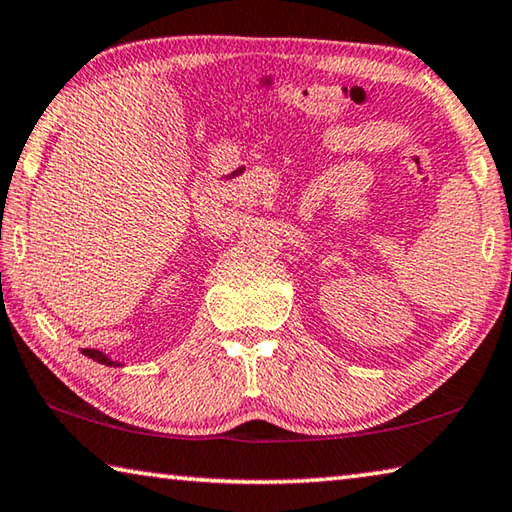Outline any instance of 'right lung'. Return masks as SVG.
<instances>
[{"label":"right lung","instance_id":"add662e5","mask_svg":"<svg viewBox=\"0 0 512 512\" xmlns=\"http://www.w3.org/2000/svg\"><path fill=\"white\" fill-rule=\"evenodd\" d=\"M83 354H85V357H90L92 361H99V363H103V366H121V363L119 361H112L110 357H106V354H103V352H99V350H83Z\"/></svg>","mask_w":512,"mask_h":512}]
</instances>
